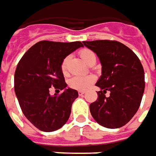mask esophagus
Here are the masks:
<instances>
[{
  "instance_id": "1",
  "label": "esophagus",
  "mask_w": 156,
  "mask_h": 156,
  "mask_svg": "<svg viewBox=\"0 0 156 156\" xmlns=\"http://www.w3.org/2000/svg\"><path fill=\"white\" fill-rule=\"evenodd\" d=\"M84 94H85V91H83V90H79V91H78V96H83Z\"/></svg>"
}]
</instances>
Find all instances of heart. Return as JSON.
Listing matches in <instances>:
<instances>
[{"instance_id":"1","label":"heart","mask_w":156,"mask_h":156,"mask_svg":"<svg viewBox=\"0 0 156 156\" xmlns=\"http://www.w3.org/2000/svg\"><path fill=\"white\" fill-rule=\"evenodd\" d=\"M79 55L81 56L83 60L88 64L93 60H96V55L90 49L83 48L80 50ZM69 57H66L64 60H62L60 65V69L63 73H66V66ZM96 80V78L92 75H75L73 77L70 78L68 80V85L72 89L78 90H85L89 87H90L94 83Z\"/></svg>"}]
</instances>
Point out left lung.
I'll return each instance as SVG.
<instances>
[{
  "instance_id": "8db88e82",
  "label": "left lung",
  "mask_w": 156,
  "mask_h": 156,
  "mask_svg": "<svg viewBox=\"0 0 156 156\" xmlns=\"http://www.w3.org/2000/svg\"><path fill=\"white\" fill-rule=\"evenodd\" d=\"M101 63L98 98L90 105L92 117L102 126H124L139 108L144 92V71L136 54L125 44L111 40L83 42ZM110 92L107 98L105 94Z\"/></svg>"
}]
</instances>
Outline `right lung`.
I'll list each match as a JSON object with an SVG mask.
<instances>
[{
	"mask_svg": "<svg viewBox=\"0 0 156 156\" xmlns=\"http://www.w3.org/2000/svg\"><path fill=\"white\" fill-rule=\"evenodd\" d=\"M81 42L41 41L30 48L18 63L14 74V90L21 110L30 122L40 131L50 132L67 122L72 104L78 96L73 89H66L62 60ZM63 90L50 96L49 88Z\"/></svg>",
	"mask_w": 156,
	"mask_h": 156,
	"instance_id": "right-lung-1",
	"label": "right lung"
}]
</instances>
